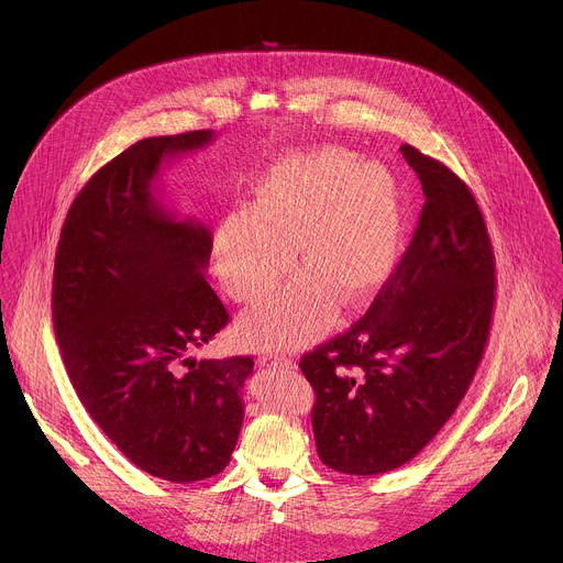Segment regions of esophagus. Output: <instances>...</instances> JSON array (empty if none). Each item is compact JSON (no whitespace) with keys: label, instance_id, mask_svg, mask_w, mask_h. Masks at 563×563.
I'll return each mask as SVG.
<instances>
[{"label":"esophagus","instance_id":"esophagus-1","mask_svg":"<svg viewBox=\"0 0 563 563\" xmlns=\"http://www.w3.org/2000/svg\"><path fill=\"white\" fill-rule=\"evenodd\" d=\"M258 363L267 365V367H291L294 365V361L287 358L285 354H261Z\"/></svg>","mask_w":563,"mask_h":563}]
</instances>
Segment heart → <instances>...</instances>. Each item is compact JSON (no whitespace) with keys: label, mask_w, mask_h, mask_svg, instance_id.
I'll return each instance as SVG.
<instances>
[{"label":"heart","mask_w":563,"mask_h":563,"mask_svg":"<svg viewBox=\"0 0 563 563\" xmlns=\"http://www.w3.org/2000/svg\"><path fill=\"white\" fill-rule=\"evenodd\" d=\"M404 211L394 176L343 146L296 151L256 185L250 211L229 213L213 238V267L238 302H256L291 269L302 272L240 320L252 347L285 352L328 328L334 305L367 302L391 276Z\"/></svg>","instance_id":"1"}]
</instances>
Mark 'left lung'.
I'll return each mask as SVG.
<instances>
[{
  "label": "left lung",
  "instance_id": "left-lung-1",
  "mask_svg": "<svg viewBox=\"0 0 563 563\" xmlns=\"http://www.w3.org/2000/svg\"><path fill=\"white\" fill-rule=\"evenodd\" d=\"M400 153L426 194L410 247L367 313L300 358L316 452L345 474L389 472L434 439L474 378L495 309V254L472 191L419 148Z\"/></svg>",
  "mask_w": 563,
  "mask_h": 563
}]
</instances>
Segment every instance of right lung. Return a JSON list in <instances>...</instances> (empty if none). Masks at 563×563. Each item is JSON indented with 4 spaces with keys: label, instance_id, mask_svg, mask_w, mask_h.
I'll list each match as a JSON object with an SVG mask.
<instances>
[{
    "label": "right lung",
    "instance_id": "obj_1",
    "mask_svg": "<svg viewBox=\"0 0 563 563\" xmlns=\"http://www.w3.org/2000/svg\"><path fill=\"white\" fill-rule=\"evenodd\" d=\"M211 140L146 137L113 157L73 200L53 269L55 336L79 400L131 463L174 484L227 467L254 372L252 356L189 358L229 323L205 278L213 240L153 189L167 157Z\"/></svg>",
    "mask_w": 563,
    "mask_h": 563
}]
</instances>
